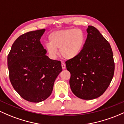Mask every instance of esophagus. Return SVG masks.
<instances>
[{
	"mask_svg": "<svg viewBox=\"0 0 124 124\" xmlns=\"http://www.w3.org/2000/svg\"><path fill=\"white\" fill-rule=\"evenodd\" d=\"M61 65H62V68L63 69H65V68H66V65H65V63L62 62V64H61Z\"/></svg>",
	"mask_w": 124,
	"mask_h": 124,
	"instance_id": "34e87169",
	"label": "esophagus"
}]
</instances>
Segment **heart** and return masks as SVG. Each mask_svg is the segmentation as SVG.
I'll return each instance as SVG.
<instances>
[{
  "label": "heart",
  "mask_w": 124,
  "mask_h": 124,
  "mask_svg": "<svg viewBox=\"0 0 124 124\" xmlns=\"http://www.w3.org/2000/svg\"><path fill=\"white\" fill-rule=\"evenodd\" d=\"M49 43L45 45L48 55L52 58L60 55L65 60H72L80 55L85 43V36L81 30L70 28L51 32L48 36Z\"/></svg>",
  "instance_id": "1"
}]
</instances>
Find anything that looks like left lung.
Returning a JSON list of instances; mask_svg holds the SVG:
<instances>
[{
	"mask_svg": "<svg viewBox=\"0 0 124 124\" xmlns=\"http://www.w3.org/2000/svg\"><path fill=\"white\" fill-rule=\"evenodd\" d=\"M86 40L79 56L66 62L70 73L69 84L73 94L85 100L100 97L114 77L113 53L110 44L92 26L86 29Z\"/></svg>",
	"mask_w": 124,
	"mask_h": 124,
	"instance_id": "1",
	"label": "left lung"
}]
</instances>
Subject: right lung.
Returning <instances> with one entry per match:
<instances>
[{
	"mask_svg": "<svg viewBox=\"0 0 124 124\" xmlns=\"http://www.w3.org/2000/svg\"><path fill=\"white\" fill-rule=\"evenodd\" d=\"M45 29L27 32L17 38L8 56L9 78L22 98L40 102L51 95L54 82L62 70L61 62L51 59L40 43Z\"/></svg>",
	"mask_w": 124,
	"mask_h": 124,
	"instance_id": "1",
	"label": "right lung"
}]
</instances>
